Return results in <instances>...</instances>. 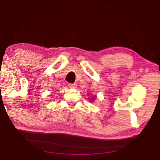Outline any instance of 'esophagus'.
I'll use <instances>...</instances> for the list:
<instances>
[{"instance_id":"obj_1","label":"esophagus","mask_w":160,"mask_h":160,"mask_svg":"<svg viewBox=\"0 0 160 160\" xmlns=\"http://www.w3.org/2000/svg\"><path fill=\"white\" fill-rule=\"evenodd\" d=\"M68 86L71 89H74V88L77 87V84L76 83H70L68 84Z\"/></svg>"}]
</instances>
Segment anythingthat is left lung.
<instances>
[{
	"instance_id": "1",
	"label": "left lung",
	"mask_w": 160,
	"mask_h": 160,
	"mask_svg": "<svg viewBox=\"0 0 160 160\" xmlns=\"http://www.w3.org/2000/svg\"><path fill=\"white\" fill-rule=\"evenodd\" d=\"M92 100H93V98H92Z\"/></svg>"
}]
</instances>
